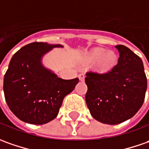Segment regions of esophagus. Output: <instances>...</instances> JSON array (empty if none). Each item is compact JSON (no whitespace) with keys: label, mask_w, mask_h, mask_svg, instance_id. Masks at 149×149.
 Here are the masks:
<instances>
[{"label":"esophagus","mask_w":149,"mask_h":149,"mask_svg":"<svg viewBox=\"0 0 149 149\" xmlns=\"http://www.w3.org/2000/svg\"><path fill=\"white\" fill-rule=\"evenodd\" d=\"M78 77H79L80 81H83L85 80V75L83 73H81V74L78 75Z\"/></svg>","instance_id":"esophagus-1"}]
</instances>
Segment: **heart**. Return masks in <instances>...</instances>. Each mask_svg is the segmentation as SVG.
I'll use <instances>...</instances> for the list:
<instances>
[{
  "label": "heart",
  "instance_id": "heart-1",
  "mask_svg": "<svg viewBox=\"0 0 149 149\" xmlns=\"http://www.w3.org/2000/svg\"><path fill=\"white\" fill-rule=\"evenodd\" d=\"M86 58L90 62H95L97 60L95 68L98 71L102 72L111 69L117 62V56L114 52H106V50L102 48H96L93 49L88 54Z\"/></svg>",
  "mask_w": 149,
  "mask_h": 149
}]
</instances>
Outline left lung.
Here are the masks:
<instances>
[{
  "label": "left lung",
  "mask_w": 149,
  "mask_h": 149,
  "mask_svg": "<svg viewBox=\"0 0 149 149\" xmlns=\"http://www.w3.org/2000/svg\"><path fill=\"white\" fill-rule=\"evenodd\" d=\"M118 63L105 73L86 72V102L91 116L107 125L132 118L141 108L147 77L141 58L124 45H116Z\"/></svg>",
  "instance_id": "obj_1"
}]
</instances>
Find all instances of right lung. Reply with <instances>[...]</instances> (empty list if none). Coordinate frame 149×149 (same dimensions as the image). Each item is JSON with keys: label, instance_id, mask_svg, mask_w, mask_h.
<instances>
[{"label": "right lung", "instance_id": "add662e5", "mask_svg": "<svg viewBox=\"0 0 149 149\" xmlns=\"http://www.w3.org/2000/svg\"><path fill=\"white\" fill-rule=\"evenodd\" d=\"M61 44L34 42L14 54L4 77L3 90L10 110L20 120L44 125L55 119L63 100L78 78L64 80L42 64V58Z\"/></svg>", "mask_w": 149, "mask_h": 149}]
</instances>
